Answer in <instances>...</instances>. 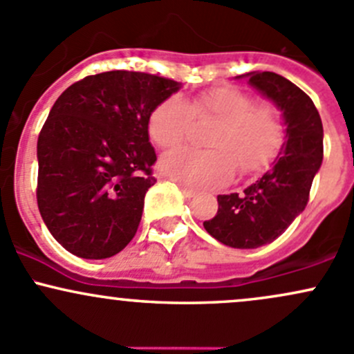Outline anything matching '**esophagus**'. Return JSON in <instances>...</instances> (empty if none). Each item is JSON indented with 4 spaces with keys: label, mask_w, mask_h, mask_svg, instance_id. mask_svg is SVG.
Listing matches in <instances>:
<instances>
[{
    "label": "esophagus",
    "mask_w": 354,
    "mask_h": 354,
    "mask_svg": "<svg viewBox=\"0 0 354 354\" xmlns=\"http://www.w3.org/2000/svg\"><path fill=\"white\" fill-rule=\"evenodd\" d=\"M180 188H181V192H183V195H185L186 198H192V196H195V195H196V189L189 188V186L180 185Z\"/></svg>",
    "instance_id": "esophagus-1"
}]
</instances>
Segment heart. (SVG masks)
Wrapping results in <instances>:
<instances>
[{
	"label": "heart",
	"mask_w": 354,
	"mask_h": 354,
	"mask_svg": "<svg viewBox=\"0 0 354 354\" xmlns=\"http://www.w3.org/2000/svg\"><path fill=\"white\" fill-rule=\"evenodd\" d=\"M216 120L208 136L212 149L180 147L162 156L165 176L189 188L221 186L234 178L235 165L242 174L269 165L284 141L281 112L269 100H257L236 87H216L192 100L169 97L149 115L147 131L162 149L185 141L192 120Z\"/></svg>",
	"instance_id": "heart-1"
}]
</instances>
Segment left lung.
Instances as JSON below:
<instances>
[{
    "instance_id": "8db88e82",
    "label": "left lung",
    "mask_w": 354,
    "mask_h": 354,
    "mask_svg": "<svg viewBox=\"0 0 354 354\" xmlns=\"http://www.w3.org/2000/svg\"><path fill=\"white\" fill-rule=\"evenodd\" d=\"M248 82L284 112L286 145L260 180L243 193L218 195V212L203 221L213 239L234 248L274 242L306 208L322 162V122L304 91L274 72H250Z\"/></svg>"
}]
</instances>
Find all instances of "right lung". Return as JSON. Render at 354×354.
<instances>
[{"mask_svg": "<svg viewBox=\"0 0 354 354\" xmlns=\"http://www.w3.org/2000/svg\"><path fill=\"white\" fill-rule=\"evenodd\" d=\"M180 88L129 70L87 75L53 104L38 136L37 201L53 239L82 259H107L133 240L156 183L151 112Z\"/></svg>", "mask_w": 354, "mask_h": 354, "instance_id": "right-lung-1", "label": "right lung"}]
</instances>
